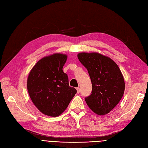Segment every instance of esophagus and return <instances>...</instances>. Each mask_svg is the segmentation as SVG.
Wrapping results in <instances>:
<instances>
[{
	"label": "esophagus",
	"mask_w": 148,
	"mask_h": 148,
	"mask_svg": "<svg viewBox=\"0 0 148 148\" xmlns=\"http://www.w3.org/2000/svg\"><path fill=\"white\" fill-rule=\"evenodd\" d=\"M76 90H77V94H79V92H80V88H79V87H77V88H76Z\"/></svg>",
	"instance_id": "obj_1"
}]
</instances>
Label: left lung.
<instances>
[{"instance_id": "obj_1", "label": "left lung", "mask_w": 148, "mask_h": 148, "mask_svg": "<svg viewBox=\"0 0 148 148\" xmlns=\"http://www.w3.org/2000/svg\"><path fill=\"white\" fill-rule=\"evenodd\" d=\"M79 61L88 69L92 83V92L85 101L98 115L108 114L119 103L124 92L125 82L116 63L98 52H81Z\"/></svg>"}]
</instances>
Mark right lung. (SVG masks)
Returning <instances> with one entry per match:
<instances>
[{
    "mask_svg": "<svg viewBox=\"0 0 148 148\" xmlns=\"http://www.w3.org/2000/svg\"><path fill=\"white\" fill-rule=\"evenodd\" d=\"M66 54L55 53L38 61L30 71L27 88L32 103L39 111L57 117L66 110L77 90L69 85L62 68Z\"/></svg>",
    "mask_w": 148,
    "mask_h": 148,
    "instance_id": "obj_1",
    "label": "right lung"
}]
</instances>
